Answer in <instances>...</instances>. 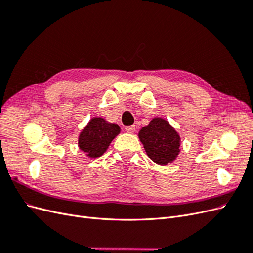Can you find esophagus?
Here are the masks:
<instances>
[{
    "label": "esophagus",
    "instance_id": "esophagus-1",
    "mask_svg": "<svg viewBox=\"0 0 253 253\" xmlns=\"http://www.w3.org/2000/svg\"><path fill=\"white\" fill-rule=\"evenodd\" d=\"M126 131L127 133H134L135 132V126H126Z\"/></svg>",
    "mask_w": 253,
    "mask_h": 253
}]
</instances>
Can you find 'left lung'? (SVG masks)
I'll return each mask as SVG.
<instances>
[{
    "mask_svg": "<svg viewBox=\"0 0 253 253\" xmlns=\"http://www.w3.org/2000/svg\"><path fill=\"white\" fill-rule=\"evenodd\" d=\"M139 139L148 156L158 165L172 163L179 153L180 137L163 118H154L139 132Z\"/></svg>",
    "mask_w": 253,
    "mask_h": 253,
    "instance_id": "1",
    "label": "left lung"
}]
</instances>
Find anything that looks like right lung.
<instances>
[{
	"mask_svg": "<svg viewBox=\"0 0 253 253\" xmlns=\"http://www.w3.org/2000/svg\"><path fill=\"white\" fill-rule=\"evenodd\" d=\"M119 132V126L106 122L103 118H93L79 136V148L91 158L99 157Z\"/></svg>",
	"mask_w": 253,
	"mask_h": 253,
	"instance_id": "obj_1",
	"label": "right lung"
}]
</instances>
